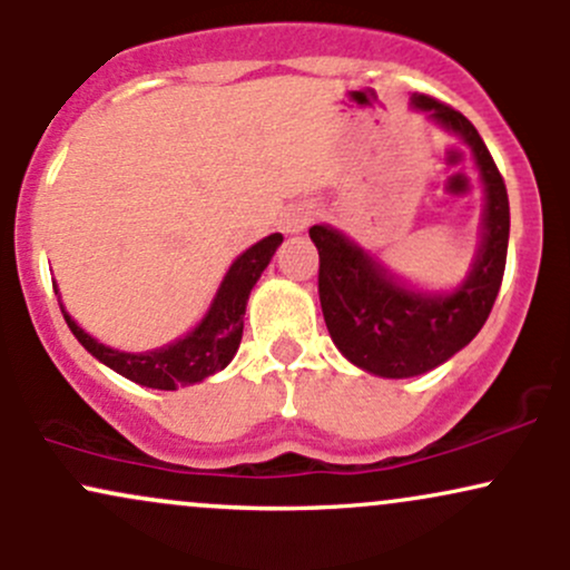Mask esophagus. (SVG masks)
I'll list each match as a JSON object with an SVG mask.
<instances>
[{
	"label": "esophagus",
	"instance_id": "obj_1",
	"mask_svg": "<svg viewBox=\"0 0 570 570\" xmlns=\"http://www.w3.org/2000/svg\"><path fill=\"white\" fill-rule=\"evenodd\" d=\"M316 219V208L307 206V203H297V206H289L281 217V227L284 233H303L311 222Z\"/></svg>",
	"mask_w": 570,
	"mask_h": 570
}]
</instances>
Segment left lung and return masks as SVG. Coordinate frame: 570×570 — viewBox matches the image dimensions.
<instances>
[{
  "label": "left lung",
  "mask_w": 570,
  "mask_h": 570,
  "mask_svg": "<svg viewBox=\"0 0 570 570\" xmlns=\"http://www.w3.org/2000/svg\"><path fill=\"white\" fill-rule=\"evenodd\" d=\"M412 107L461 136L480 168L485 214L466 281L450 294L415 292L335 227H311V240L318 248V299L326 330L351 364L381 377L423 375L472 343L493 311L507 267V185L485 141L466 117L436 98L415 94Z\"/></svg>",
  "instance_id": "obj_1"
}]
</instances>
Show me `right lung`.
<instances>
[{"mask_svg": "<svg viewBox=\"0 0 570 570\" xmlns=\"http://www.w3.org/2000/svg\"><path fill=\"white\" fill-rule=\"evenodd\" d=\"M281 240H284V235L273 233L259 240V244L246 248L230 265V271H227L203 322L189 335L179 337L171 345H163V348L147 353L115 351L90 337L82 326H77L75 318L63 307L61 313L67 318L71 335L82 343V348L94 353L98 362L107 364L109 370L120 372L128 381L160 391H176L181 385L200 383L233 362L235 351L240 345V335H244L248 294H252L257 278L263 276L265 267L271 265ZM58 305H61V299H58Z\"/></svg>", "mask_w": 570, "mask_h": 570, "instance_id": "add662e5", "label": "right lung"}]
</instances>
